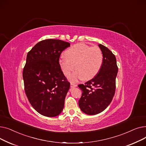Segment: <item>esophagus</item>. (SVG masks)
Instances as JSON below:
<instances>
[{
    "label": "esophagus",
    "mask_w": 146,
    "mask_h": 146,
    "mask_svg": "<svg viewBox=\"0 0 146 146\" xmlns=\"http://www.w3.org/2000/svg\"><path fill=\"white\" fill-rule=\"evenodd\" d=\"M76 86H77V85H76V84H74V83H70V87H71L72 88H75V87H76Z\"/></svg>",
    "instance_id": "34e87169"
}]
</instances>
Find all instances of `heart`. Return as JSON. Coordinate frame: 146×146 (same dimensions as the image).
Here are the masks:
<instances>
[{
  "instance_id": "heart-1",
  "label": "heart",
  "mask_w": 146,
  "mask_h": 146,
  "mask_svg": "<svg viewBox=\"0 0 146 146\" xmlns=\"http://www.w3.org/2000/svg\"><path fill=\"white\" fill-rule=\"evenodd\" d=\"M64 54L66 57L59 59V64L64 74L66 76L70 74L74 66L77 70L69 76L72 82L93 78L99 72L103 62L102 51L97 46L77 44L67 49Z\"/></svg>"
}]
</instances>
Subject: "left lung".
I'll return each mask as SVG.
<instances>
[{"label": "left lung", "mask_w": 146, "mask_h": 146, "mask_svg": "<svg viewBox=\"0 0 146 146\" xmlns=\"http://www.w3.org/2000/svg\"><path fill=\"white\" fill-rule=\"evenodd\" d=\"M103 54V62L99 73L95 77L78 87L82 95L79 106L83 112L96 115L104 111L111 102L116 88L118 73L116 57L105 46L99 44Z\"/></svg>", "instance_id": "obj_1"}]
</instances>
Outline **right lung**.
Masks as SVG:
<instances>
[{
	"instance_id": "right-lung-1",
	"label": "right lung",
	"mask_w": 146,
	"mask_h": 146,
	"mask_svg": "<svg viewBox=\"0 0 146 146\" xmlns=\"http://www.w3.org/2000/svg\"><path fill=\"white\" fill-rule=\"evenodd\" d=\"M70 46L62 40L47 39L28 52L22 74L25 92L31 105L42 115L56 117L63 110L70 84L61 71L59 58Z\"/></svg>"
}]
</instances>
